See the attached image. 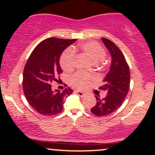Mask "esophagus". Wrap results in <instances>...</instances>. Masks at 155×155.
<instances>
[{
    "mask_svg": "<svg viewBox=\"0 0 155 155\" xmlns=\"http://www.w3.org/2000/svg\"><path fill=\"white\" fill-rule=\"evenodd\" d=\"M76 93L78 95H79L80 97H84V96L85 95V94H84V92H81V91H79V90H76Z\"/></svg>",
    "mask_w": 155,
    "mask_h": 155,
    "instance_id": "esophagus-1",
    "label": "esophagus"
}]
</instances>
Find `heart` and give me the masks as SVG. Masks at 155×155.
Returning <instances> with one entry per match:
<instances>
[{
    "label": "heart",
    "instance_id": "b5f03b06",
    "mask_svg": "<svg viewBox=\"0 0 155 155\" xmlns=\"http://www.w3.org/2000/svg\"><path fill=\"white\" fill-rule=\"evenodd\" d=\"M79 49L94 63H97V64L104 63L106 51L97 42L93 41H85L80 44ZM76 51V49L73 50L71 48H68L63 51L60 57V65L65 71H71L75 67ZM93 79V76L91 74L78 72L72 76L71 82L76 88L83 90L87 87Z\"/></svg>",
    "mask_w": 155,
    "mask_h": 155
}]
</instances>
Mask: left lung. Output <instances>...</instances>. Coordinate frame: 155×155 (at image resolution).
<instances>
[{
  "label": "left lung",
  "mask_w": 155,
  "mask_h": 155,
  "mask_svg": "<svg viewBox=\"0 0 155 155\" xmlns=\"http://www.w3.org/2000/svg\"><path fill=\"white\" fill-rule=\"evenodd\" d=\"M102 41L109 50L112 62L104 84L99 87L107 92V95L104 98H101L96 94L97 103L91 108L92 113L97 117L111 114L122 106L128 93L130 81L129 66L123 53L109 39L102 38Z\"/></svg>",
  "instance_id": "1"
}]
</instances>
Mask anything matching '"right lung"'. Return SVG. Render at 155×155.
<instances>
[{
  "label": "right lung",
  "instance_id": "obj_1",
  "mask_svg": "<svg viewBox=\"0 0 155 155\" xmlns=\"http://www.w3.org/2000/svg\"><path fill=\"white\" fill-rule=\"evenodd\" d=\"M76 39L48 38L39 43L30 55L23 71L22 87L28 104L41 115L52 116L63 109V98L74 90H52L51 83L58 82L63 73L60 57L64 49Z\"/></svg>",
  "mask_w": 155,
  "mask_h": 155
}]
</instances>
